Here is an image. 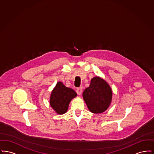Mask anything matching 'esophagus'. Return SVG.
<instances>
[{
    "instance_id": "obj_1",
    "label": "esophagus",
    "mask_w": 154,
    "mask_h": 154,
    "mask_svg": "<svg viewBox=\"0 0 154 154\" xmlns=\"http://www.w3.org/2000/svg\"><path fill=\"white\" fill-rule=\"evenodd\" d=\"M82 87H79V88H78L76 89V92L77 93V94L79 95H81V94H82Z\"/></svg>"
}]
</instances>
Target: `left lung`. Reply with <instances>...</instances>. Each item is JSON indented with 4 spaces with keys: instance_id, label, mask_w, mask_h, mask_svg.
Instances as JSON below:
<instances>
[{
    "instance_id": "obj_1",
    "label": "left lung",
    "mask_w": 154,
    "mask_h": 154,
    "mask_svg": "<svg viewBox=\"0 0 154 154\" xmlns=\"http://www.w3.org/2000/svg\"><path fill=\"white\" fill-rule=\"evenodd\" d=\"M82 97L88 110L92 113L100 114L109 107L112 91L107 81L96 76L91 79L89 87L84 91Z\"/></svg>"
}]
</instances>
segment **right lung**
<instances>
[{
    "label": "right lung",
    "mask_w": 154,
    "mask_h": 154,
    "mask_svg": "<svg viewBox=\"0 0 154 154\" xmlns=\"http://www.w3.org/2000/svg\"><path fill=\"white\" fill-rule=\"evenodd\" d=\"M77 95L73 89L66 87L62 82L58 81L52 91L50 104L57 114L62 115L66 113L71 100Z\"/></svg>",
    "instance_id": "obj_1"
}]
</instances>
